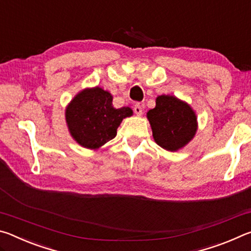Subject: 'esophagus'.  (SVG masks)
<instances>
[{
    "label": "esophagus",
    "instance_id": "34e87169",
    "mask_svg": "<svg viewBox=\"0 0 251 251\" xmlns=\"http://www.w3.org/2000/svg\"><path fill=\"white\" fill-rule=\"evenodd\" d=\"M134 112H135L136 115H138V116L142 115V114H143V106L141 105V103H136L134 105Z\"/></svg>",
    "mask_w": 251,
    "mask_h": 251
}]
</instances>
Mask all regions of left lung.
<instances>
[{
    "label": "left lung",
    "mask_w": 251,
    "mask_h": 251,
    "mask_svg": "<svg viewBox=\"0 0 251 251\" xmlns=\"http://www.w3.org/2000/svg\"><path fill=\"white\" fill-rule=\"evenodd\" d=\"M152 136L160 147L175 151L184 147L197 130V118L188 104L175 96L161 95L156 99V107L147 113Z\"/></svg>",
    "instance_id": "8db88e82"
}]
</instances>
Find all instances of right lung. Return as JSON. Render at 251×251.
<instances>
[{"mask_svg":"<svg viewBox=\"0 0 251 251\" xmlns=\"http://www.w3.org/2000/svg\"><path fill=\"white\" fill-rule=\"evenodd\" d=\"M113 97L100 87L80 92L66 108L72 136L83 147L95 150L113 139L123 118L131 116L129 107L115 108Z\"/></svg>","mask_w":251,"mask_h":251,"instance_id":"obj_1","label":"right lung"}]
</instances>
